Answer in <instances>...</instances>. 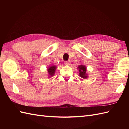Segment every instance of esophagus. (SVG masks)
<instances>
[{
  "instance_id": "obj_1",
  "label": "esophagus",
  "mask_w": 129,
  "mask_h": 129,
  "mask_svg": "<svg viewBox=\"0 0 129 129\" xmlns=\"http://www.w3.org/2000/svg\"><path fill=\"white\" fill-rule=\"evenodd\" d=\"M64 64L66 66H69L71 64V61H65L64 62Z\"/></svg>"
}]
</instances>
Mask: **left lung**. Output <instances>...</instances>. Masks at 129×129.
Wrapping results in <instances>:
<instances>
[{
  "mask_svg": "<svg viewBox=\"0 0 129 129\" xmlns=\"http://www.w3.org/2000/svg\"><path fill=\"white\" fill-rule=\"evenodd\" d=\"M77 69H79V75L81 77L83 78V79H87L88 77L87 74L86 73L87 71V68L84 65H79L78 66Z\"/></svg>",
  "mask_w": 129,
  "mask_h": 129,
  "instance_id": "obj_1",
  "label": "left lung"
}]
</instances>
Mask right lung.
<instances>
[{
    "instance_id": "right-lung-1",
    "label": "right lung",
    "mask_w": 129,
    "mask_h": 129,
    "mask_svg": "<svg viewBox=\"0 0 129 129\" xmlns=\"http://www.w3.org/2000/svg\"><path fill=\"white\" fill-rule=\"evenodd\" d=\"M56 68V67L54 65L50 66V67H49L48 68L47 71H48V75H49L48 77H52L54 75V74H55V72Z\"/></svg>"
}]
</instances>
